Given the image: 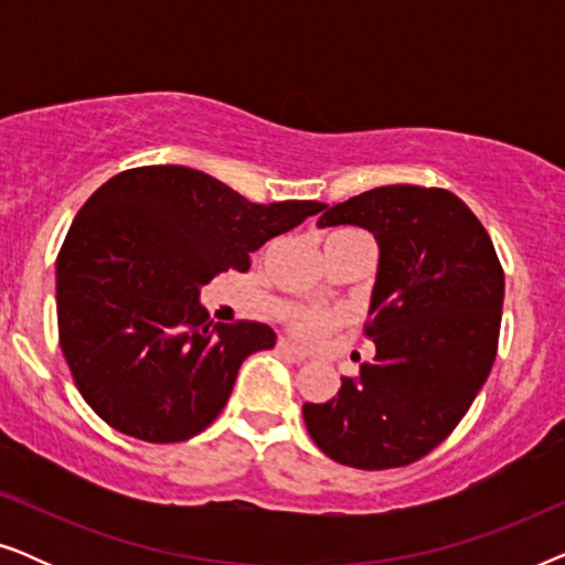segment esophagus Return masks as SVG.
<instances>
[{"mask_svg": "<svg viewBox=\"0 0 565 565\" xmlns=\"http://www.w3.org/2000/svg\"><path fill=\"white\" fill-rule=\"evenodd\" d=\"M277 352L285 354V358L296 360V362H303V360H308V352H306V350H300V347H296V344H290L288 339H280V342H277Z\"/></svg>", "mask_w": 565, "mask_h": 565, "instance_id": "34e87169", "label": "esophagus"}]
</instances>
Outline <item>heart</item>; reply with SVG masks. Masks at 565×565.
I'll list each match as a JSON object with an SVG mask.
<instances>
[{
  "instance_id": "b5f03b06",
  "label": "heart",
  "mask_w": 565,
  "mask_h": 565,
  "mask_svg": "<svg viewBox=\"0 0 565 565\" xmlns=\"http://www.w3.org/2000/svg\"><path fill=\"white\" fill-rule=\"evenodd\" d=\"M342 321V313L323 311V308H296L288 313V329L300 339H321L329 334L337 323Z\"/></svg>"
}]
</instances>
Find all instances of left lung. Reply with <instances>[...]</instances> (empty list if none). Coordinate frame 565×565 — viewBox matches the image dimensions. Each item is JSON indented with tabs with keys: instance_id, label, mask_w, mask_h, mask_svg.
<instances>
[{
	"instance_id": "left-lung-1",
	"label": "left lung",
	"mask_w": 565,
	"mask_h": 565,
	"mask_svg": "<svg viewBox=\"0 0 565 565\" xmlns=\"http://www.w3.org/2000/svg\"><path fill=\"white\" fill-rule=\"evenodd\" d=\"M319 226H362L381 259L370 298L375 360L327 404H303L331 460L401 468L435 450L497 360L504 269L481 221L443 188L388 184L323 205Z\"/></svg>"
}]
</instances>
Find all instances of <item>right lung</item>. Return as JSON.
<instances>
[{
	"mask_svg": "<svg viewBox=\"0 0 565 565\" xmlns=\"http://www.w3.org/2000/svg\"><path fill=\"white\" fill-rule=\"evenodd\" d=\"M323 211L316 200L249 203L190 167L107 180L56 259L61 352L99 419L146 443H184L223 412L249 354L273 350L259 321L213 323L200 288Z\"/></svg>",
	"mask_w": 565,
	"mask_h": 565,
	"instance_id": "right-lung-1",
	"label": "right lung"
}]
</instances>
